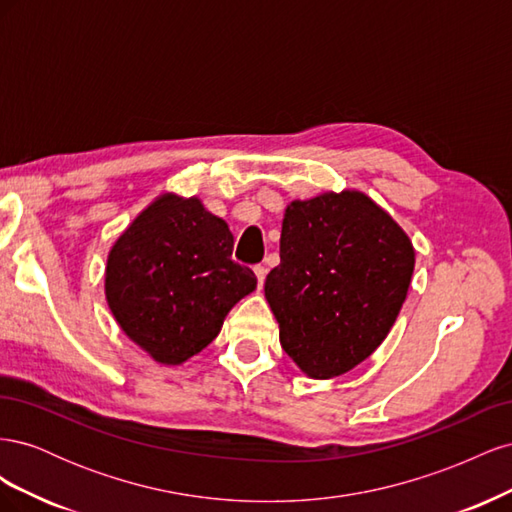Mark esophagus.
<instances>
[{
	"mask_svg": "<svg viewBox=\"0 0 512 512\" xmlns=\"http://www.w3.org/2000/svg\"><path fill=\"white\" fill-rule=\"evenodd\" d=\"M254 273H256V277H258V286L265 284V277H267V267H265V265H256V267H254Z\"/></svg>",
	"mask_w": 512,
	"mask_h": 512,
	"instance_id": "esophagus-1",
	"label": "esophagus"
}]
</instances>
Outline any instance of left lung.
Listing matches in <instances>:
<instances>
[{
	"label": "left lung",
	"mask_w": 512,
	"mask_h": 512,
	"mask_svg": "<svg viewBox=\"0 0 512 512\" xmlns=\"http://www.w3.org/2000/svg\"><path fill=\"white\" fill-rule=\"evenodd\" d=\"M412 271V241L365 194L292 200L265 282L282 348L307 376L346 374L389 335Z\"/></svg>",
	"instance_id": "left-lung-1"
}]
</instances>
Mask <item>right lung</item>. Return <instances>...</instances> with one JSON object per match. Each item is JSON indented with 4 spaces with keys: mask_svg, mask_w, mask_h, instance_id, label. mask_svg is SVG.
<instances>
[{
    "mask_svg": "<svg viewBox=\"0 0 512 512\" xmlns=\"http://www.w3.org/2000/svg\"><path fill=\"white\" fill-rule=\"evenodd\" d=\"M232 243L228 224L198 198L153 200L106 260V301L123 333L164 365L207 348L256 288L254 271L232 260Z\"/></svg>",
    "mask_w": 512,
    "mask_h": 512,
    "instance_id": "right-lung-1",
    "label": "right lung"
}]
</instances>
